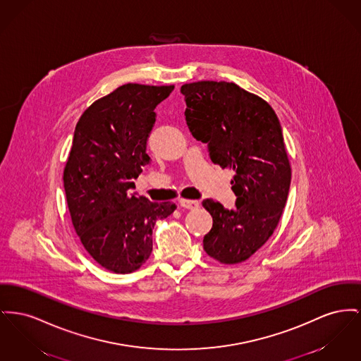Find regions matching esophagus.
<instances>
[{
  "label": "esophagus",
  "instance_id": "obj_1",
  "mask_svg": "<svg viewBox=\"0 0 361 361\" xmlns=\"http://www.w3.org/2000/svg\"><path fill=\"white\" fill-rule=\"evenodd\" d=\"M180 206L184 207V209H188V210H193V209L199 207V202L197 200H190V199H181Z\"/></svg>",
  "mask_w": 361,
  "mask_h": 361
}]
</instances>
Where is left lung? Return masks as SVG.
Returning a JSON list of instances; mask_svg holds the SVG:
<instances>
[{
	"label": "left lung",
	"mask_w": 361,
	"mask_h": 361,
	"mask_svg": "<svg viewBox=\"0 0 361 361\" xmlns=\"http://www.w3.org/2000/svg\"><path fill=\"white\" fill-rule=\"evenodd\" d=\"M192 136L207 145L212 164L233 170L234 209L204 199L212 228L203 248L225 264L247 260L273 234L285 207L292 171L282 128L266 101L234 83L181 87Z\"/></svg>",
	"instance_id": "1"
}]
</instances>
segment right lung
<instances>
[{
	"label": "right lung",
	"mask_w": 361,
	"mask_h": 361,
	"mask_svg": "<svg viewBox=\"0 0 361 361\" xmlns=\"http://www.w3.org/2000/svg\"><path fill=\"white\" fill-rule=\"evenodd\" d=\"M174 85H121L95 101L78 121L64 169L72 224L85 251L109 271L137 270L152 251V229L176 210L149 202L133 180L149 166L155 107Z\"/></svg>",
	"instance_id": "right-lung-1"
}]
</instances>
